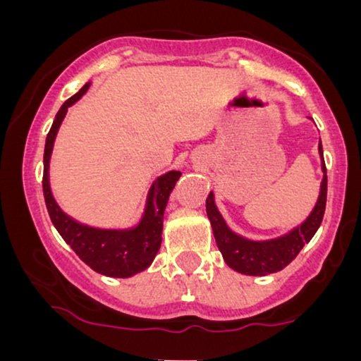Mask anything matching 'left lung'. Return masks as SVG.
<instances>
[{
	"mask_svg": "<svg viewBox=\"0 0 361 361\" xmlns=\"http://www.w3.org/2000/svg\"><path fill=\"white\" fill-rule=\"evenodd\" d=\"M319 154H321V168L324 176L321 181V192H319L316 207L300 226L280 238L268 239V241H251V239L235 234L234 231L229 229V226L219 212L214 193H209L205 204L207 215H209L210 226H212L215 243H217L219 251L222 252V258L227 267L233 268L234 271L243 273V275H270V273L283 270L288 263H292V259H295L304 244H307L314 238L321 226L322 217H324L327 197V176L321 142H319Z\"/></svg>",
	"mask_w": 361,
	"mask_h": 361,
	"instance_id": "8db88e82",
	"label": "left lung"
}]
</instances>
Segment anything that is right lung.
Listing matches in <instances>:
<instances>
[{
    "instance_id": "add662e5",
    "label": "right lung",
    "mask_w": 361,
    "mask_h": 361,
    "mask_svg": "<svg viewBox=\"0 0 361 361\" xmlns=\"http://www.w3.org/2000/svg\"><path fill=\"white\" fill-rule=\"evenodd\" d=\"M88 88L90 82H86L76 94L64 102L45 139L42 180L45 205H47L49 215L57 233L91 270L105 276H114V279H128L146 270L154 261L161 247V239H163L161 233H163L164 209H166L169 193L175 188L181 173L168 171L151 185L142 219L135 227L98 229V227H90L69 217L54 200L51 183H49V163H51L54 140H56L62 120L68 114V109L80 100Z\"/></svg>"
}]
</instances>
